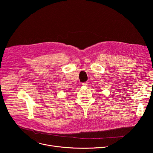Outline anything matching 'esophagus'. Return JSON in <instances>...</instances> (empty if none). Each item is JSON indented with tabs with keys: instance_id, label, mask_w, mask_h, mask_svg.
Segmentation results:
<instances>
[{
	"instance_id": "esophagus-1",
	"label": "esophagus",
	"mask_w": 153,
	"mask_h": 153,
	"mask_svg": "<svg viewBox=\"0 0 153 153\" xmlns=\"http://www.w3.org/2000/svg\"><path fill=\"white\" fill-rule=\"evenodd\" d=\"M82 85L83 86H87L88 85V82H83L82 83Z\"/></svg>"
}]
</instances>
